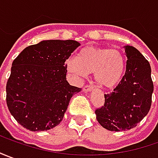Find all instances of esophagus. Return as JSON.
Returning a JSON list of instances; mask_svg holds the SVG:
<instances>
[{
  "mask_svg": "<svg viewBox=\"0 0 158 158\" xmlns=\"http://www.w3.org/2000/svg\"><path fill=\"white\" fill-rule=\"evenodd\" d=\"M93 90V87L90 85H86L84 88H83V91L84 92H90V91H92Z\"/></svg>",
  "mask_w": 158,
  "mask_h": 158,
  "instance_id": "34e87169",
  "label": "esophagus"
}]
</instances>
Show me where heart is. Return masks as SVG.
Wrapping results in <instances>:
<instances>
[{
    "mask_svg": "<svg viewBox=\"0 0 158 158\" xmlns=\"http://www.w3.org/2000/svg\"><path fill=\"white\" fill-rule=\"evenodd\" d=\"M66 69L77 79L93 72L94 80L100 87L113 89L122 80L126 61L118 50L87 46L79 52L77 57L67 59Z\"/></svg>",
    "mask_w": 158,
    "mask_h": 158,
    "instance_id": "b5f03b06",
    "label": "heart"
}]
</instances>
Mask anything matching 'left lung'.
Segmentation results:
<instances>
[{
    "label": "left lung",
    "instance_id": "1",
    "mask_svg": "<svg viewBox=\"0 0 158 158\" xmlns=\"http://www.w3.org/2000/svg\"><path fill=\"white\" fill-rule=\"evenodd\" d=\"M127 69L113 92L105 96L104 105L95 110L98 122L108 131H125L135 127L151 108L153 93L152 69L135 47L125 45Z\"/></svg>",
    "mask_w": 158,
    "mask_h": 158
}]
</instances>
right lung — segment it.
<instances>
[{
	"label": "right lung",
	"mask_w": 158,
	"mask_h": 158,
	"mask_svg": "<svg viewBox=\"0 0 158 158\" xmlns=\"http://www.w3.org/2000/svg\"><path fill=\"white\" fill-rule=\"evenodd\" d=\"M81 44L76 40H43L15 58L6 82V105L19 125L31 131L59 125L74 94L81 89L66 80L65 62Z\"/></svg>",
	"instance_id": "right-lung-1"
}]
</instances>
